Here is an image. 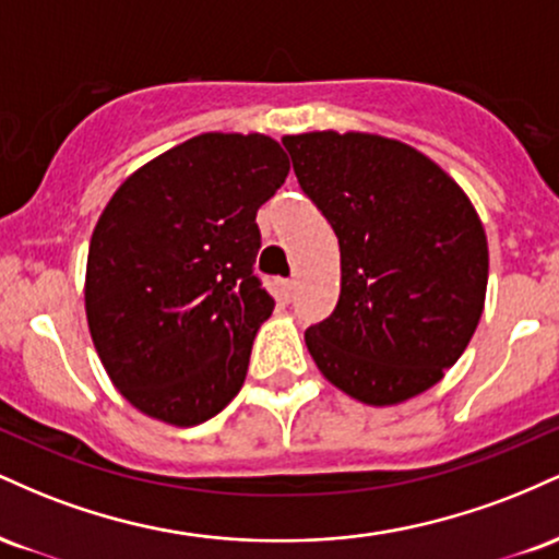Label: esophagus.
Masks as SVG:
<instances>
[{"instance_id":"34e87169","label":"esophagus","mask_w":559,"mask_h":559,"mask_svg":"<svg viewBox=\"0 0 559 559\" xmlns=\"http://www.w3.org/2000/svg\"><path fill=\"white\" fill-rule=\"evenodd\" d=\"M294 288H297V284H294L292 278H281L278 281V292H281V299H284V301H292Z\"/></svg>"}]
</instances>
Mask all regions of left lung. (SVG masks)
<instances>
[{
    "mask_svg": "<svg viewBox=\"0 0 559 559\" xmlns=\"http://www.w3.org/2000/svg\"><path fill=\"white\" fill-rule=\"evenodd\" d=\"M284 146L342 252L336 310L305 331L312 360L362 404L413 400L460 360L484 312L489 247L476 207L404 141L310 131Z\"/></svg>",
    "mask_w": 559,
    "mask_h": 559,
    "instance_id": "1",
    "label": "left lung"
}]
</instances>
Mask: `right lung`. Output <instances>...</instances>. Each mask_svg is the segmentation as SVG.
Returning <instances> with one entry per match:
<instances>
[{
    "instance_id": "right-lung-1",
    "label": "right lung",
    "mask_w": 559,
    "mask_h": 559,
    "mask_svg": "<svg viewBox=\"0 0 559 559\" xmlns=\"http://www.w3.org/2000/svg\"><path fill=\"white\" fill-rule=\"evenodd\" d=\"M265 133H202L141 165L96 221L86 320L139 413L189 428L239 394L275 299L254 275L258 210L288 176Z\"/></svg>"
}]
</instances>
